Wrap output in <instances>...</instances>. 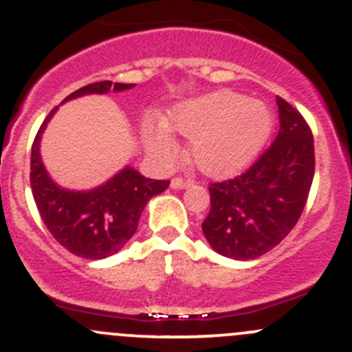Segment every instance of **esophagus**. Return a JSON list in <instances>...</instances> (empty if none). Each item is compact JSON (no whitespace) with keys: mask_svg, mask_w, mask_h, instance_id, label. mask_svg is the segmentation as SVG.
Returning a JSON list of instances; mask_svg holds the SVG:
<instances>
[{"mask_svg":"<svg viewBox=\"0 0 352 352\" xmlns=\"http://www.w3.org/2000/svg\"><path fill=\"white\" fill-rule=\"evenodd\" d=\"M170 186H172L173 189H184V187L192 186V180H190V179H182V177H175V179L172 180V184H170Z\"/></svg>","mask_w":352,"mask_h":352,"instance_id":"34e87169","label":"esophagus"}]
</instances>
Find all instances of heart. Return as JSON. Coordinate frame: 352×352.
Masks as SVG:
<instances>
[{
    "instance_id": "obj_1",
    "label": "heart",
    "mask_w": 352,
    "mask_h": 352,
    "mask_svg": "<svg viewBox=\"0 0 352 352\" xmlns=\"http://www.w3.org/2000/svg\"><path fill=\"white\" fill-rule=\"evenodd\" d=\"M170 125L190 139V158L210 175H227L248 165L268 141L274 118L258 101L235 93H214L179 104ZM146 142L156 158L175 149L168 127L162 122L146 127Z\"/></svg>"
}]
</instances>
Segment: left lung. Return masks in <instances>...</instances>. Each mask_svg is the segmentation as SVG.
<instances>
[{"label":"left lung","instance_id":"8db88e82","mask_svg":"<svg viewBox=\"0 0 352 352\" xmlns=\"http://www.w3.org/2000/svg\"><path fill=\"white\" fill-rule=\"evenodd\" d=\"M280 131L244 173L210 186L204 237L221 256L254 259L280 244L308 201L315 146L302 115L277 96Z\"/></svg>","mask_w":352,"mask_h":352}]
</instances>
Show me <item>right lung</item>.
<instances>
[{
  "label": "right lung",
  "mask_w": 352,
  "mask_h": 352,
  "mask_svg": "<svg viewBox=\"0 0 352 352\" xmlns=\"http://www.w3.org/2000/svg\"><path fill=\"white\" fill-rule=\"evenodd\" d=\"M134 84L101 80L84 85L63 100L125 91ZM53 108L37 131L30 153V187L36 206L47 230L72 254L85 259H103L120 251L135 234L146 204L170 186L168 180L142 177L138 170L125 166L103 186L91 190H68L51 180L41 162L39 144Z\"/></svg>",
  "instance_id": "right-lung-1"
}]
</instances>
